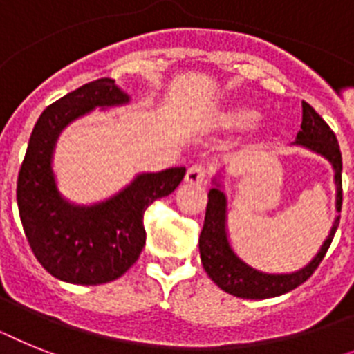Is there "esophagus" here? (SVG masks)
<instances>
[{"instance_id": "1", "label": "esophagus", "mask_w": 354, "mask_h": 354, "mask_svg": "<svg viewBox=\"0 0 354 354\" xmlns=\"http://www.w3.org/2000/svg\"><path fill=\"white\" fill-rule=\"evenodd\" d=\"M205 178H207V171L200 165H192L185 172V183H189V185H201Z\"/></svg>"}]
</instances>
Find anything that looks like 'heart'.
I'll return each instance as SVG.
<instances>
[{
    "label": "heart",
    "mask_w": 354,
    "mask_h": 354,
    "mask_svg": "<svg viewBox=\"0 0 354 354\" xmlns=\"http://www.w3.org/2000/svg\"><path fill=\"white\" fill-rule=\"evenodd\" d=\"M259 118V111L245 104H225L210 113L205 127L214 133H236L246 129Z\"/></svg>",
    "instance_id": "b5f03b06"
}]
</instances>
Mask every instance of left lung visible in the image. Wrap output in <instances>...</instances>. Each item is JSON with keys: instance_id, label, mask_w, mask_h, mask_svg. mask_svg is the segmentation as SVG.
Listing matches in <instances>:
<instances>
[{"instance_id": "obj_1", "label": "left lung", "mask_w": 354, "mask_h": 354, "mask_svg": "<svg viewBox=\"0 0 354 354\" xmlns=\"http://www.w3.org/2000/svg\"><path fill=\"white\" fill-rule=\"evenodd\" d=\"M292 145L302 147L313 154H319L328 160L333 169L335 182V221L331 225L328 237L320 245L319 252L315 254L310 263L301 270L290 273H268L254 268L252 264L241 259L234 250L230 236H228V198L225 192V169L218 171L212 178V189L209 191V203L205 212L203 230L200 236V257L205 272L223 292L230 293L241 299H272V297L284 295L301 286L311 277L320 261L328 252L333 241L340 223V209H342V154L338 147L337 136L322 120L319 113L315 111L308 102H302V124L301 131Z\"/></svg>"}]
</instances>
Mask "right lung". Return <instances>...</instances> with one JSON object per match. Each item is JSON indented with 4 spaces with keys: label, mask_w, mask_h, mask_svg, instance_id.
<instances>
[{
    "label": "right lung",
    "mask_w": 354,
    "mask_h": 354,
    "mask_svg": "<svg viewBox=\"0 0 354 354\" xmlns=\"http://www.w3.org/2000/svg\"><path fill=\"white\" fill-rule=\"evenodd\" d=\"M129 100L113 79H99L48 106L30 135L17 178L21 223L37 261L64 283L95 286L124 275L145 245V209L185 176V167L140 172L124 189L90 205L62 196L53 171L61 133L93 109L106 111Z\"/></svg>",
    "instance_id": "right-lung-1"
}]
</instances>
